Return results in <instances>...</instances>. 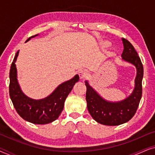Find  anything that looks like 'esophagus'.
I'll return each instance as SVG.
<instances>
[{
  "label": "esophagus",
  "mask_w": 155,
  "mask_h": 155,
  "mask_svg": "<svg viewBox=\"0 0 155 155\" xmlns=\"http://www.w3.org/2000/svg\"><path fill=\"white\" fill-rule=\"evenodd\" d=\"M87 71H85V70H81V71L79 72V76L80 79H84V78H85L87 76Z\"/></svg>",
  "instance_id": "34e87169"
}]
</instances>
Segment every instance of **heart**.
Wrapping results in <instances>:
<instances>
[{"instance_id": "1", "label": "heart", "mask_w": 155, "mask_h": 155, "mask_svg": "<svg viewBox=\"0 0 155 155\" xmlns=\"http://www.w3.org/2000/svg\"><path fill=\"white\" fill-rule=\"evenodd\" d=\"M109 45V41H104L101 42V46H102L103 47H107V46Z\"/></svg>"}]
</instances>
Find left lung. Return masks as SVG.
<instances>
[{
  "label": "left lung",
  "instance_id": "1",
  "mask_svg": "<svg viewBox=\"0 0 155 155\" xmlns=\"http://www.w3.org/2000/svg\"><path fill=\"white\" fill-rule=\"evenodd\" d=\"M124 51L121 54L124 61L136 68L135 87L133 92L124 100L109 101L106 100L90 85L86 80V101L90 115L99 124L106 126H118L128 122L133 118L138 107L142 97V80L143 66L138 54L128 40L122 38Z\"/></svg>",
  "mask_w": 155,
  "mask_h": 155
}]
</instances>
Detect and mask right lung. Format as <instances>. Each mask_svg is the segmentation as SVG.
Here are the masks:
<instances>
[{
  "label": "right lung",
  "mask_w": 155,
  "mask_h": 155,
  "mask_svg": "<svg viewBox=\"0 0 155 155\" xmlns=\"http://www.w3.org/2000/svg\"><path fill=\"white\" fill-rule=\"evenodd\" d=\"M38 35L29 37L25 42ZM18 55L19 51L16 53L10 70L9 93L15 109L23 119L32 124L43 125L54 121L62 112L68 95L76 82L79 81V75H75L72 79L59 84L51 94L45 98H29L23 93L18 83L15 65Z\"/></svg>",
  "instance_id": "add662e5"
}]
</instances>
